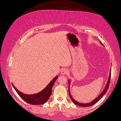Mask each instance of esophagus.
<instances>
[{
  "label": "esophagus",
  "mask_w": 121,
  "mask_h": 121,
  "mask_svg": "<svg viewBox=\"0 0 121 121\" xmlns=\"http://www.w3.org/2000/svg\"><path fill=\"white\" fill-rule=\"evenodd\" d=\"M68 70L67 69H63L61 71V74L64 75H66L68 73Z\"/></svg>",
  "instance_id": "obj_1"
}]
</instances>
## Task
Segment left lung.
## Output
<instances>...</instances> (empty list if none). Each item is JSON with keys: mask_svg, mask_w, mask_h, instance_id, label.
Instances as JSON below:
<instances>
[{"mask_svg": "<svg viewBox=\"0 0 121 121\" xmlns=\"http://www.w3.org/2000/svg\"><path fill=\"white\" fill-rule=\"evenodd\" d=\"M100 43L101 44V45H103V46H104V44H103V43H101L100 41ZM110 78H111V69H110V73H109V78L108 79V81L106 83V85L104 88V89L103 91L101 93V94L99 95V96H98L96 99H93L91 102L89 103H87V104H82V103H80L78 102V101H76L75 99H74L73 97L71 96V94L70 93V91H69V85H70V83H71V81L70 80H69V97H70L71 100H72L73 102L76 105H77L78 106H82V107H88V106H91L93 105H94L95 104H96L98 101H99L102 97H103L104 95L106 93V92H107L108 89L109 88V83H110Z\"/></svg>", "mask_w": 121, "mask_h": 121, "instance_id": "8db88e82", "label": "left lung"}]
</instances>
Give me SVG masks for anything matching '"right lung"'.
<instances>
[{
	"label": "right lung",
	"instance_id": "right-lung-1",
	"mask_svg": "<svg viewBox=\"0 0 121 121\" xmlns=\"http://www.w3.org/2000/svg\"><path fill=\"white\" fill-rule=\"evenodd\" d=\"M58 78V75H57L44 88L41 92L35 94L27 95L24 94L19 91L15 86L12 84L15 90L19 96L26 103L33 105H39L46 103L47 100L49 99L52 94V88L54 83L55 81Z\"/></svg>",
	"mask_w": 121,
	"mask_h": 121
}]
</instances>
